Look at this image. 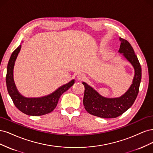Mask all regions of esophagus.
Segmentation results:
<instances>
[{
    "mask_svg": "<svg viewBox=\"0 0 153 153\" xmlns=\"http://www.w3.org/2000/svg\"><path fill=\"white\" fill-rule=\"evenodd\" d=\"M77 79L79 81H82L86 78V76H85V74H84L79 73V74H77Z\"/></svg>",
    "mask_w": 153,
    "mask_h": 153,
    "instance_id": "1",
    "label": "esophagus"
}]
</instances>
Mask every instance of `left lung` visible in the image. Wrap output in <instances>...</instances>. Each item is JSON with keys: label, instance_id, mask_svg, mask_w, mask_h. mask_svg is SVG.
I'll return each instance as SVG.
<instances>
[{"label": "left lung", "instance_id": "8db88e82", "mask_svg": "<svg viewBox=\"0 0 153 153\" xmlns=\"http://www.w3.org/2000/svg\"><path fill=\"white\" fill-rule=\"evenodd\" d=\"M121 41L120 53L122 54L134 67L135 75L132 84L124 94L117 98H106L102 96L94 88L82 82L85 86L83 105L90 114L102 118H115L126 112L134 103L139 91L142 69L137 56L131 44L124 39Z\"/></svg>", "mask_w": 153, "mask_h": 153}]
</instances>
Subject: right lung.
Returning a JSON list of instances; mask_svg holds the SVG:
<instances>
[{
  "mask_svg": "<svg viewBox=\"0 0 153 153\" xmlns=\"http://www.w3.org/2000/svg\"><path fill=\"white\" fill-rule=\"evenodd\" d=\"M21 47L20 44L13 52L7 64L6 81L9 95L14 105L24 114L33 116L48 114L55 109L61 95L74 84L75 80H71L69 82L59 87L56 90L46 96L37 98H27L23 96L17 90L13 78L14 63L18 53L20 51Z\"/></svg>",
  "mask_w": 153,
  "mask_h": 153,
  "instance_id": "1",
  "label": "right lung"
}]
</instances>
